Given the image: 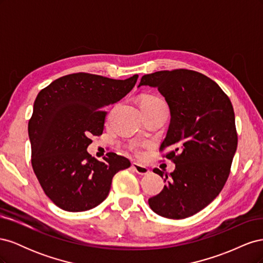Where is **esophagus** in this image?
Masks as SVG:
<instances>
[{"instance_id": "esophagus-1", "label": "esophagus", "mask_w": 263, "mask_h": 263, "mask_svg": "<svg viewBox=\"0 0 263 263\" xmlns=\"http://www.w3.org/2000/svg\"><path fill=\"white\" fill-rule=\"evenodd\" d=\"M132 168L134 169V171H136L138 174H140V176H148V174L150 173V171H149L147 166L139 164V163H136V162H134L132 164Z\"/></svg>"}]
</instances>
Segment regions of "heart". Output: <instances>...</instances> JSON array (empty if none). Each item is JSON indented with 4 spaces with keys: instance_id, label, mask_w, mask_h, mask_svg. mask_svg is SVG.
Here are the masks:
<instances>
[{
    "instance_id": "1",
    "label": "heart",
    "mask_w": 263,
    "mask_h": 263,
    "mask_svg": "<svg viewBox=\"0 0 263 263\" xmlns=\"http://www.w3.org/2000/svg\"><path fill=\"white\" fill-rule=\"evenodd\" d=\"M161 103H164L161 99H159L155 95H146L141 99L140 101V106H153L157 104H161Z\"/></svg>"
}]
</instances>
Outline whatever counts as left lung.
<instances>
[{
    "label": "left lung",
    "mask_w": 263,
    "mask_h": 263,
    "mask_svg": "<svg viewBox=\"0 0 263 263\" xmlns=\"http://www.w3.org/2000/svg\"><path fill=\"white\" fill-rule=\"evenodd\" d=\"M157 87L170 108V125L160 150L176 163L160 193L148 200L160 216L182 219L206 208L224 187L238 137L229 98L212 79L186 69L157 71L138 85ZM154 172L163 177V172Z\"/></svg>",
    "instance_id": "8db88e82"
}]
</instances>
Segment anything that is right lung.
<instances>
[{"instance_id": "1", "label": "right lung", "mask_w": 263, "mask_h": 263, "mask_svg": "<svg viewBox=\"0 0 263 263\" xmlns=\"http://www.w3.org/2000/svg\"><path fill=\"white\" fill-rule=\"evenodd\" d=\"M138 74L114 80L90 73L61 77L38 93L28 122L31 165L45 194L68 212L89 211L105 200L128 159L108 153L99 161L86 151L104 129V107L132 91Z\"/></svg>"}]
</instances>
